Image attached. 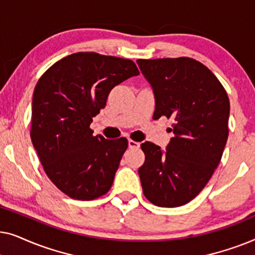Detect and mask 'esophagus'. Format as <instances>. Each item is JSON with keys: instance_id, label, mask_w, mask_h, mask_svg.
Segmentation results:
<instances>
[{"instance_id": "34e87169", "label": "esophagus", "mask_w": 255, "mask_h": 255, "mask_svg": "<svg viewBox=\"0 0 255 255\" xmlns=\"http://www.w3.org/2000/svg\"><path fill=\"white\" fill-rule=\"evenodd\" d=\"M128 147H130V148H139V147H140V142L132 140V139H128Z\"/></svg>"}]
</instances>
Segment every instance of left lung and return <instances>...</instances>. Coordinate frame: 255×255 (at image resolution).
Returning <instances> with one entry per match:
<instances>
[{
  "mask_svg": "<svg viewBox=\"0 0 255 255\" xmlns=\"http://www.w3.org/2000/svg\"><path fill=\"white\" fill-rule=\"evenodd\" d=\"M137 64L154 95L153 117L174 120L166 151L153 142L141 144L142 191L158 207H180L200 194L221 161L229 135L228 94L194 59H139Z\"/></svg>",
  "mask_w": 255,
  "mask_h": 255,
  "instance_id": "8db88e82",
  "label": "left lung"
}]
</instances>
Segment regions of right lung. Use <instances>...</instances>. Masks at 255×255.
<instances>
[{"instance_id":"obj_1","label":"right lung","mask_w":255,"mask_h":255,"mask_svg":"<svg viewBox=\"0 0 255 255\" xmlns=\"http://www.w3.org/2000/svg\"><path fill=\"white\" fill-rule=\"evenodd\" d=\"M137 75L128 59L79 52L55 62L37 82L31 140L48 179L71 198L94 200L111 188L128 140L94 137L89 125L110 90Z\"/></svg>"}]
</instances>
